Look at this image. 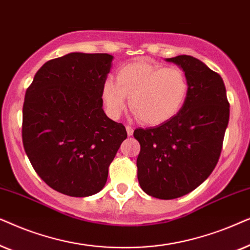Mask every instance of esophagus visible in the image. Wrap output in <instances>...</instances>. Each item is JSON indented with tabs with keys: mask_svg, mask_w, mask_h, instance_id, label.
I'll return each instance as SVG.
<instances>
[{
	"mask_svg": "<svg viewBox=\"0 0 250 250\" xmlns=\"http://www.w3.org/2000/svg\"><path fill=\"white\" fill-rule=\"evenodd\" d=\"M125 129H127L128 136H132V134H134V128L131 125H125Z\"/></svg>",
	"mask_w": 250,
	"mask_h": 250,
	"instance_id": "34e87169",
	"label": "esophagus"
}]
</instances>
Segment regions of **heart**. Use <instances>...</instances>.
Here are the masks:
<instances>
[{
	"mask_svg": "<svg viewBox=\"0 0 250 250\" xmlns=\"http://www.w3.org/2000/svg\"><path fill=\"white\" fill-rule=\"evenodd\" d=\"M188 92L189 82L182 68L142 59L120 67L115 81L106 79L102 99L107 115L118 119L130 97L132 114L144 125H159L181 112Z\"/></svg>",
	"mask_w": 250,
	"mask_h": 250,
	"instance_id": "obj_1",
	"label": "heart"
}]
</instances>
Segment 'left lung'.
<instances>
[{
	"label": "left lung",
	"mask_w": 250,
	"mask_h": 250,
	"mask_svg": "<svg viewBox=\"0 0 250 250\" xmlns=\"http://www.w3.org/2000/svg\"><path fill=\"white\" fill-rule=\"evenodd\" d=\"M189 82L184 106L175 118L153 128H138L137 177L153 198L170 200L188 194L217 165L229 118V103L218 73L192 56L168 58Z\"/></svg>",
	"instance_id": "left-lung-1"
}]
</instances>
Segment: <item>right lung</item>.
<instances>
[{"label":"right lung","instance_id":"obj_1","mask_svg":"<svg viewBox=\"0 0 250 250\" xmlns=\"http://www.w3.org/2000/svg\"><path fill=\"white\" fill-rule=\"evenodd\" d=\"M113 57L72 52L46 62L26 90L22 144L42 181L69 197L104 188L108 167L127 138L103 111L102 86Z\"/></svg>","mask_w":250,"mask_h":250}]
</instances>
